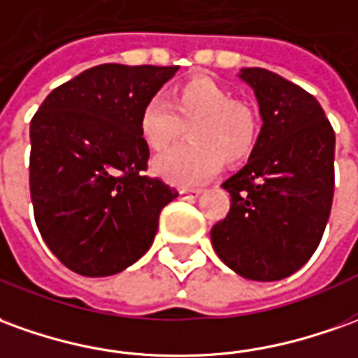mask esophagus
Listing matches in <instances>:
<instances>
[{"label":"esophagus","instance_id":"obj_1","mask_svg":"<svg viewBox=\"0 0 358 358\" xmlns=\"http://www.w3.org/2000/svg\"><path fill=\"white\" fill-rule=\"evenodd\" d=\"M182 199H189V197H197L201 194V189H180L178 192Z\"/></svg>","mask_w":358,"mask_h":358}]
</instances>
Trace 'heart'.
Segmentation results:
<instances>
[{"label":"heart","mask_w":358,"mask_h":358,"mask_svg":"<svg viewBox=\"0 0 358 358\" xmlns=\"http://www.w3.org/2000/svg\"><path fill=\"white\" fill-rule=\"evenodd\" d=\"M137 127L155 153L171 149L189 127L192 141L159 157L153 169L171 184L196 186L215 176L222 161L238 164L248 159L259 136V112L219 81L197 75L172 89L169 104L145 102Z\"/></svg>","instance_id":"b5f03b06"}]
</instances>
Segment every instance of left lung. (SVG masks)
<instances>
[{
    "mask_svg": "<svg viewBox=\"0 0 358 358\" xmlns=\"http://www.w3.org/2000/svg\"><path fill=\"white\" fill-rule=\"evenodd\" d=\"M256 92L262 134L248 164L227 180L231 209L211 242L232 271L279 281L318 248L334 201L336 134L320 102L262 67L242 69Z\"/></svg>",
    "mask_w": 358,
    "mask_h": 358,
    "instance_id": "left-lung-1",
    "label": "left lung"
}]
</instances>
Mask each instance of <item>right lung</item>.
<instances>
[{"instance_id": "add662e5", "label": "right lung", "mask_w": 358, "mask_h": 358, "mask_svg": "<svg viewBox=\"0 0 358 358\" xmlns=\"http://www.w3.org/2000/svg\"><path fill=\"white\" fill-rule=\"evenodd\" d=\"M178 66L91 67L59 85L31 120V199L52 254L85 277L136 264L178 192L145 176L137 118Z\"/></svg>"}]
</instances>
